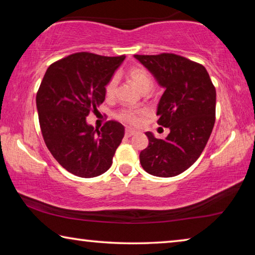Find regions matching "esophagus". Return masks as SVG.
Here are the masks:
<instances>
[{"mask_svg": "<svg viewBox=\"0 0 255 255\" xmlns=\"http://www.w3.org/2000/svg\"><path fill=\"white\" fill-rule=\"evenodd\" d=\"M136 133L135 130H132V129H126V131H125V135H126V137H131Z\"/></svg>", "mask_w": 255, "mask_h": 255, "instance_id": "1", "label": "esophagus"}]
</instances>
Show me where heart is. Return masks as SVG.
Masks as SVG:
<instances>
[{
    "instance_id": "1",
    "label": "heart",
    "mask_w": 255,
    "mask_h": 255,
    "mask_svg": "<svg viewBox=\"0 0 255 255\" xmlns=\"http://www.w3.org/2000/svg\"><path fill=\"white\" fill-rule=\"evenodd\" d=\"M128 76L130 81L135 84L140 91H148L152 86V77H150L149 73L143 67L135 66L131 67L128 72ZM116 86H117V77L114 76L111 77L106 85V94L108 97H112L116 91ZM146 114L144 109H137V108H125L122 109L117 115L119 120L126 123L128 125H136L141 122V118Z\"/></svg>"
}]
</instances>
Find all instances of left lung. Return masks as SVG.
I'll return each mask as SVG.
<instances>
[{
    "label": "left lung",
    "mask_w": 255,
    "mask_h": 255,
    "mask_svg": "<svg viewBox=\"0 0 255 255\" xmlns=\"http://www.w3.org/2000/svg\"><path fill=\"white\" fill-rule=\"evenodd\" d=\"M165 89L159 99L157 124L170 129L165 139L146 132L148 146L139 154L147 173L171 178L195 163L213 131L216 90L206 68L175 54L135 55Z\"/></svg>",
    "instance_id": "obj_1"
}]
</instances>
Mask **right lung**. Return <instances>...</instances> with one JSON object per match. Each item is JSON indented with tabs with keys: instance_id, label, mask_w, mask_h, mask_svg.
I'll return each instance as SVG.
<instances>
[{
	"instance_id": "add662e5",
	"label": "right lung",
	"mask_w": 255,
	"mask_h": 255,
	"mask_svg": "<svg viewBox=\"0 0 255 255\" xmlns=\"http://www.w3.org/2000/svg\"><path fill=\"white\" fill-rule=\"evenodd\" d=\"M126 56L76 53L47 68L36 103L45 144L64 169L94 178L110 169L125 127L115 120L94 128L86 117L106 99V85Z\"/></svg>"
}]
</instances>
